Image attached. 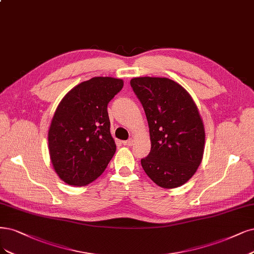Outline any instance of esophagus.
I'll return each mask as SVG.
<instances>
[{
    "mask_svg": "<svg viewBox=\"0 0 254 254\" xmlns=\"http://www.w3.org/2000/svg\"><path fill=\"white\" fill-rule=\"evenodd\" d=\"M132 143H133V141L131 138H129V139H127V141H123V144L125 145V146H131L132 145Z\"/></svg>",
    "mask_w": 254,
    "mask_h": 254,
    "instance_id": "1",
    "label": "esophagus"
}]
</instances>
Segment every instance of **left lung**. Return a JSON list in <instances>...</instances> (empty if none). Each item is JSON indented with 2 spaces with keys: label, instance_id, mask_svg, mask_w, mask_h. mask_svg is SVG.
Instances as JSON below:
<instances>
[{
  "label": "left lung",
  "instance_id": "left-lung-1",
  "mask_svg": "<svg viewBox=\"0 0 254 254\" xmlns=\"http://www.w3.org/2000/svg\"><path fill=\"white\" fill-rule=\"evenodd\" d=\"M130 85L149 126L151 149L141 160L144 171L160 187L184 185L197 170L204 153V124L194 101L167 77H134Z\"/></svg>",
  "mask_w": 254,
  "mask_h": 254
}]
</instances>
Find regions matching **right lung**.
Wrapping results in <instances>:
<instances>
[{"label":"right lung","mask_w":254,"mask_h":254,"mask_svg":"<svg viewBox=\"0 0 254 254\" xmlns=\"http://www.w3.org/2000/svg\"><path fill=\"white\" fill-rule=\"evenodd\" d=\"M123 85L121 78L95 76L76 85L59 104L48 146L56 172L68 185L97 180L115 154L107 106Z\"/></svg>","instance_id":"right-lung-1"}]
</instances>
